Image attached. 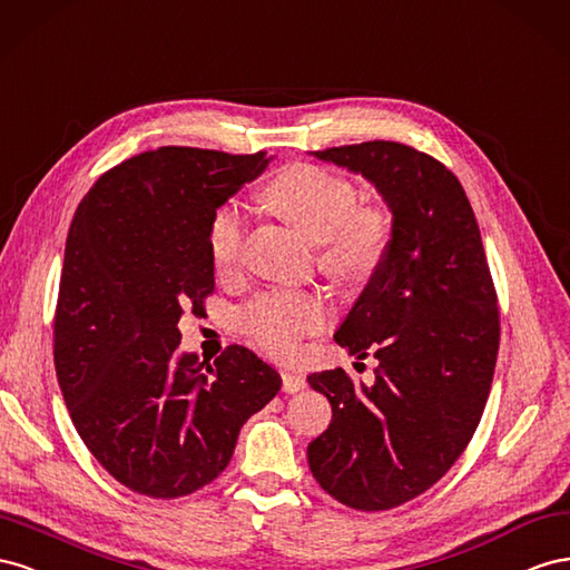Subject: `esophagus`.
Returning a JSON list of instances; mask_svg holds the SVG:
<instances>
[{
	"label": "esophagus",
	"instance_id": "esophagus-1",
	"mask_svg": "<svg viewBox=\"0 0 570 570\" xmlns=\"http://www.w3.org/2000/svg\"><path fill=\"white\" fill-rule=\"evenodd\" d=\"M305 384H307L305 377L298 375V372H291V370H284V372H282V386H284L286 394L301 392V389H305Z\"/></svg>",
	"mask_w": 570,
	"mask_h": 570
}]
</instances>
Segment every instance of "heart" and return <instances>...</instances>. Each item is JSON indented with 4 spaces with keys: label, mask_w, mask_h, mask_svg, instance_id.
I'll return each instance as SVG.
<instances>
[{
    "label": "heart",
    "mask_w": 570,
    "mask_h": 570,
    "mask_svg": "<svg viewBox=\"0 0 570 570\" xmlns=\"http://www.w3.org/2000/svg\"><path fill=\"white\" fill-rule=\"evenodd\" d=\"M267 200L276 213L315 243L322 269L341 282H363L377 269L392 234V215L382 205H357L361 193L348 178L313 165H296L274 178ZM246 243V213L224 203L207 232L209 259L219 274L238 267ZM330 322L322 298L296 291H274L243 311V330L274 355H294L298 341Z\"/></svg>",
    "instance_id": "obj_1"
}]
</instances>
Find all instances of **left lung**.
Here are the masks:
<instances>
[{
	"mask_svg": "<svg viewBox=\"0 0 570 570\" xmlns=\"http://www.w3.org/2000/svg\"><path fill=\"white\" fill-rule=\"evenodd\" d=\"M313 155L380 190L392 238L334 334L351 355L375 353V384L341 367L307 377L332 403L307 463L336 501L386 511L428 492L473 439L497 365V291L473 207L442 161L392 140Z\"/></svg>",
	"mask_w": 570,
	"mask_h": 570,
	"instance_id": "left-lung-1",
	"label": "left lung"
}]
</instances>
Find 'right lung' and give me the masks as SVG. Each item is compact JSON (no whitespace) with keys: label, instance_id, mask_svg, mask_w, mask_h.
I'll return each instance as SVG.
<instances>
[{"label":"right lung","instance_id":"add662e5","mask_svg":"<svg viewBox=\"0 0 570 570\" xmlns=\"http://www.w3.org/2000/svg\"><path fill=\"white\" fill-rule=\"evenodd\" d=\"M267 165L265 153L167 145L105 171L73 215L57 380L83 444L138 494L176 499L213 482L243 422L282 389L279 372L246 346L213 365L178 351V320L215 291L209 222Z\"/></svg>","mask_w":570,"mask_h":570}]
</instances>
